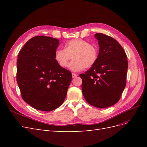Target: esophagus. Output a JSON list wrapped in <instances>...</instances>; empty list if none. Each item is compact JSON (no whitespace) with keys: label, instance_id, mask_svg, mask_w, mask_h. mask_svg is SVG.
I'll return each instance as SVG.
<instances>
[{"label":"esophagus","instance_id":"34e87169","mask_svg":"<svg viewBox=\"0 0 147 147\" xmlns=\"http://www.w3.org/2000/svg\"><path fill=\"white\" fill-rule=\"evenodd\" d=\"M72 78H75V77H77V74L72 73Z\"/></svg>","mask_w":147,"mask_h":147}]
</instances>
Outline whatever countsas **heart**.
<instances>
[{"instance_id": "obj_1", "label": "heart", "mask_w": 147, "mask_h": 147, "mask_svg": "<svg viewBox=\"0 0 147 147\" xmlns=\"http://www.w3.org/2000/svg\"><path fill=\"white\" fill-rule=\"evenodd\" d=\"M54 57L62 68L66 67L72 58L69 68L74 72H79L96 64L99 57V48L83 39L74 38L65 43L64 50H56Z\"/></svg>"}]
</instances>
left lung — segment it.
Listing matches in <instances>:
<instances>
[{"label": "left lung", "instance_id": "8db88e82", "mask_svg": "<svg viewBox=\"0 0 147 147\" xmlns=\"http://www.w3.org/2000/svg\"><path fill=\"white\" fill-rule=\"evenodd\" d=\"M99 57L96 64L80 74L82 92L88 103L97 108H107L117 103L126 86L128 67L126 54L113 38L97 33Z\"/></svg>", "mask_w": 147, "mask_h": 147}]
</instances>
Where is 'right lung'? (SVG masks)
<instances>
[{
	"label": "right lung",
	"instance_id": "right-lung-1",
	"mask_svg": "<svg viewBox=\"0 0 147 147\" xmlns=\"http://www.w3.org/2000/svg\"><path fill=\"white\" fill-rule=\"evenodd\" d=\"M58 39L36 36L25 43L17 60L16 80L22 97L33 108L50 112L64 101L72 74L55 59Z\"/></svg>",
	"mask_w": 147,
	"mask_h": 147
}]
</instances>
